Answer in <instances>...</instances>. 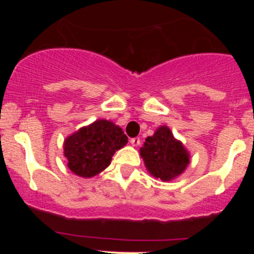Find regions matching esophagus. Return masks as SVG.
I'll use <instances>...</instances> for the list:
<instances>
[{
  "label": "esophagus",
  "mask_w": 254,
  "mask_h": 254,
  "mask_svg": "<svg viewBox=\"0 0 254 254\" xmlns=\"http://www.w3.org/2000/svg\"><path fill=\"white\" fill-rule=\"evenodd\" d=\"M130 143H131L132 146H139L140 145V139H139V137H132V139H130Z\"/></svg>",
  "instance_id": "esophagus-1"
}]
</instances>
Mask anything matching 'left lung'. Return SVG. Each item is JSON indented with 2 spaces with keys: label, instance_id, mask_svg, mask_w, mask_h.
I'll return each mask as SVG.
<instances>
[{
  "label": "left lung",
  "instance_id": "1",
  "mask_svg": "<svg viewBox=\"0 0 254 254\" xmlns=\"http://www.w3.org/2000/svg\"><path fill=\"white\" fill-rule=\"evenodd\" d=\"M140 156L147 172L163 182L181 176L190 162L189 151L166 125L158 127L152 136L146 137Z\"/></svg>",
  "mask_w": 254,
  "mask_h": 254
}]
</instances>
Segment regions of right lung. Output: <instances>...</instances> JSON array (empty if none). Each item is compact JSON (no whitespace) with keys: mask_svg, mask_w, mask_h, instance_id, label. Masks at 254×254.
<instances>
[{"mask_svg":"<svg viewBox=\"0 0 254 254\" xmlns=\"http://www.w3.org/2000/svg\"><path fill=\"white\" fill-rule=\"evenodd\" d=\"M127 143L123 129L111 120L98 119L67 136L64 156L68 170L82 178H92L111 165L115 151Z\"/></svg>","mask_w":254,"mask_h":254,"instance_id":"obj_1","label":"right lung"}]
</instances>
